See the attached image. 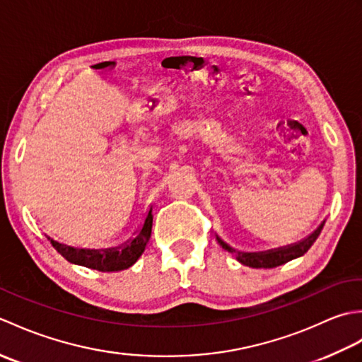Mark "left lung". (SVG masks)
I'll return each instance as SVG.
<instances>
[{
	"label": "left lung",
	"instance_id": "left-lung-1",
	"mask_svg": "<svg viewBox=\"0 0 362 362\" xmlns=\"http://www.w3.org/2000/svg\"><path fill=\"white\" fill-rule=\"evenodd\" d=\"M324 226H325V221L322 222V224L316 230H314L310 236H306L305 240L298 241L296 244L286 245V247H280V249H274V250H267V252H252V253L236 252L235 249L230 247L228 244L222 241L219 236H216V240L227 252L236 253V259L240 261L241 264L253 267V269H271V267H276V266L288 263V261L294 259V258L302 257L303 253L308 252V249L314 244V241L317 240V236L320 235Z\"/></svg>",
	"mask_w": 362,
	"mask_h": 362
}]
</instances>
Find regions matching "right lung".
I'll use <instances>...</instances> for the list:
<instances>
[{"label":"right lung","instance_id":"1","mask_svg":"<svg viewBox=\"0 0 362 362\" xmlns=\"http://www.w3.org/2000/svg\"><path fill=\"white\" fill-rule=\"evenodd\" d=\"M152 232V209L149 210L148 216L144 219V224L140 232L134 238V240L127 241L126 244L119 245V247L112 249H74L70 245L60 244L57 241L48 240L54 245L60 255H62L66 261H70L73 264H79L88 269H95L99 272H118L124 271V269L135 264V261L141 257V253L146 249V244L149 243Z\"/></svg>","mask_w":362,"mask_h":362}]
</instances>
